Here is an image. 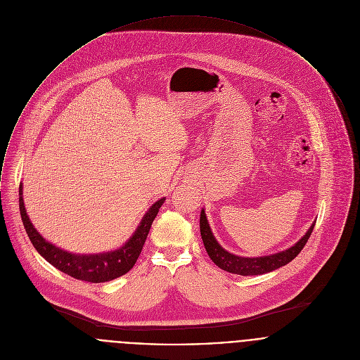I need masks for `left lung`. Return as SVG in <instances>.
<instances>
[{
	"mask_svg": "<svg viewBox=\"0 0 360 360\" xmlns=\"http://www.w3.org/2000/svg\"><path fill=\"white\" fill-rule=\"evenodd\" d=\"M314 224L316 222H313V225L309 228V231L303 235L302 239L296 241L293 245L288 247L283 251H278V252H274L269 255H261V257H241V255L232 254L228 250H225L218 243V240L215 239L204 208L201 210V215H200L201 239L204 241V245H205V250H207L210 258L221 269L228 271L231 274L243 275V276L266 274V272L278 269V268L286 265L288 262H290L306 245L307 240L314 229Z\"/></svg>",
	"mask_w": 360,
	"mask_h": 360,
	"instance_id": "1",
	"label": "left lung"
}]
</instances>
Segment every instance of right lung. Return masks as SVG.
I'll return each instance as SVG.
<instances>
[{"mask_svg": "<svg viewBox=\"0 0 360 360\" xmlns=\"http://www.w3.org/2000/svg\"><path fill=\"white\" fill-rule=\"evenodd\" d=\"M165 200L166 198L163 197L158 200L155 204H152V207L142 217L132 236L119 248L103 251V252H94V254H77V252L67 251L61 247H57L56 244L44 239L39 233V231L30 222L25 208L23 184L20 183L19 186V211H20L25 231L32 241L33 247L47 262H50L53 266H56L61 272L75 279H81L92 283L113 281L121 275L127 274L134 266L145 244L152 222L156 218L159 208L163 205Z\"/></svg>", "mask_w": 360, "mask_h": 360, "instance_id": "1", "label": "right lung"}]
</instances>
